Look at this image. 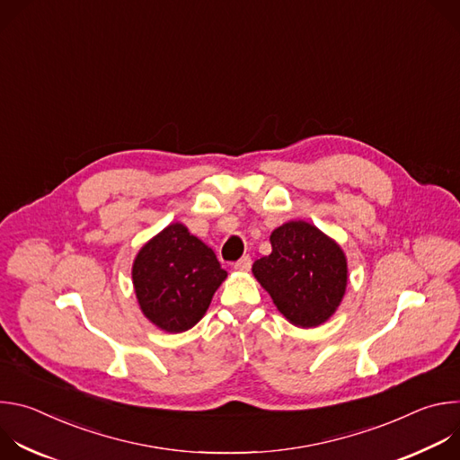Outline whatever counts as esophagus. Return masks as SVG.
Instances as JSON below:
<instances>
[{
	"instance_id": "1",
	"label": "esophagus",
	"mask_w": 460,
	"mask_h": 460,
	"mask_svg": "<svg viewBox=\"0 0 460 460\" xmlns=\"http://www.w3.org/2000/svg\"><path fill=\"white\" fill-rule=\"evenodd\" d=\"M251 264H252V261H251L249 256H242V258L236 261V264H234V270L240 271V273H245V271L251 270Z\"/></svg>"
}]
</instances>
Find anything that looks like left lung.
<instances>
[{"label":"left lung","instance_id":"8db88e82","mask_svg":"<svg viewBox=\"0 0 460 460\" xmlns=\"http://www.w3.org/2000/svg\"><path fill=\"white\" fill-rule=\"evenodd\" d=\"M271 254L252 264V275L277 309L296 327H316L339 309L348 288L342 247L316 226L289 220L271 236Z\"/></svg>","mask_w":460,"mask_h":460}]
</instances>
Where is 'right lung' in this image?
Instances as JSON below:
<instances>
[{
  "label": "right lung",
  "instance_id": "1",
  "mask_svg": "<svg viewBox=\"0 0 460 460\" xmlns=\"http://www.w3.org/2000/svg\"><path fill=\"white\" fill-rule=\"evenodd\" d=\"M133 286L144 316L167 333L199 323L227 279L215 251L181 222L147 240L133 261Z\"/></svg>",
  "mask_w": 460,
  "mask_h": 460
}]
</instances>
